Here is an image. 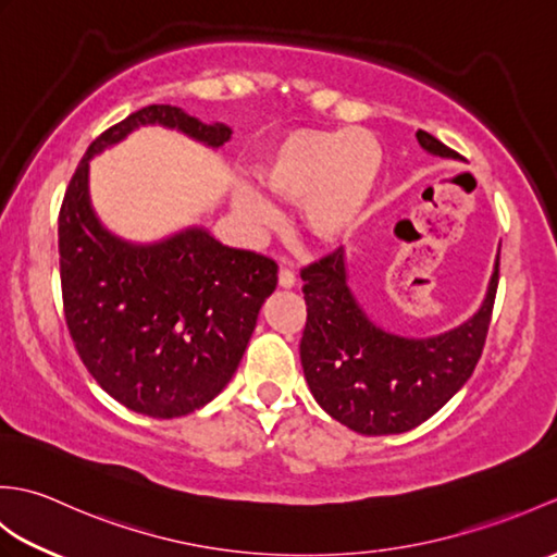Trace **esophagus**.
<instances>
[{
  "instance_id": "34e87169",
  "label": "esophagus",
  "mask_w": 557,
  "mask_h": 557,
  "mask_svg": "<svg viewBox=\"0 0 557 557\" xmlns=\"http://www.w3.org/2000/svg\"><path fill=\"white\" fill-rule=\"evenodd\" d=\"M294 285H297V275H294V272H292L289 268H282V270H280V287L292 289Z\"/></svg>"
}]
</instances>
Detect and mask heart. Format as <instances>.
Returning <instances> with one entry per match:
<instances>
[{"label": "heart", "instance_id": "heart-1", "mask_svg": "<svg viewBox=\"0 0 557 557\" xmlns=\"http://www.w3.org/2000/svg\"><path fill=\"white\" fill-rule=\"evenodd\" d=\"M381 148L359 128L294 132L277 140L258 164V180L272 196L301 203V220L313 239L337 246L351 239L375 196ZM236 206L258 224L275 208L251 184L239 186Z\"/></svg>", "mask_w": 557, "mask_h": 557}]
</instances>
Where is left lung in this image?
Here are the masks:
<instances>
[{
  "mask_svg": "<svg viewBox=\"0 0 557 557\" xmlns=\"http://www.w3.org/2000/svg\"><path fill=\"white\" fill-rule=\"evenodd\" d=\"M417 138L429 156L459 160L431 134ZM301 280L309 318L299 351L311 395L351 431L393 435L431 419L474 373L498 289V258L479 311L431 337L397 335L366 313L349 287L345 248L304 268Z\"/></svg>",
  "mask_w": 557,
  "mask_h": 557,
  "instance_id": "left-lung-1",
  "label": "left lung"
}]
</instances>
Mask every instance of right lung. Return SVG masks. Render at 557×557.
<instances>
[{"instance_id":"1","label":"right lung","mask_w":557,"mask_h":557,"mask_svg":"<svg viewBox=\"0 0 557 557\" xmlns=\"http://www.w3.org/2000/svg\"><path fill=\"white\" fill-rule=\"evenodd\" d=\"M144 126L174 128L218 150L232 138L172 104L128 114L92 140L59 210L64 315L81 361L120 405L152 419L186 417L215 399L251 339L277 263L191 224L132 242L102 224L90 200V160Z\"/></svg>"}]
</instances>
